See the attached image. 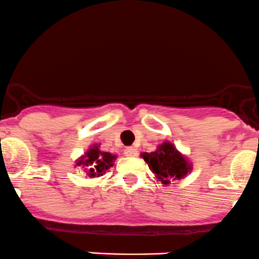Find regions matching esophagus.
<instances>
[{
	"label": "esophagus",
	"instance_id": "esophagus-1",
	"mask_svg": "<svg viewBox=\"0 0 259 259\" xmlns=\"http://www.w3.org/2000/svg\"><path fill=\"white\" fill-rule=\"evenodd\" d=\"M124 155H126L127 157H136V156L138 155V151L136 150L135 147H127L124 148Z\"/></svg>",
	"mask_w": 259,
	"mask_h": 259
}]
</instances>
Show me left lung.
Wrapping results in <instances>:
<instances>
[{"label":"left lung","instance_id":"1","mask_svg":"<svg viewBox=\"0 0 259 259\" xmlns=\"http://www.w3.org/2000/svg\"><path fill=\"white\" fill-rule=\"evenodd\" d=\"M141 156L156 178L165 185L170 184L171 180L185 178L186 174L191 171L188 158L168 141L158 145L157 150L153 152H143Z\"/></svg>","mask_w":259,"mask_h":259}]
</instances>
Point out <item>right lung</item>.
<instances>
[{"label": "right lung", "instance_id": "add662e5", "mask_svg": "<svg viewBox=\"0 0 259 259\" xmlns=\"http://www.w3.org/2000/svg\"><path fill=\"white\" fill-rule=\"evenodd\" d=\"M116 155L111 152H104L99 150V145H93L76 162V166H85L87 175L89 178H99L103 175L109 167L113 166Z\"/></svg>", "mask_w": 259, "mask_h": 259}]
</instances>
